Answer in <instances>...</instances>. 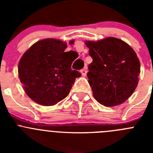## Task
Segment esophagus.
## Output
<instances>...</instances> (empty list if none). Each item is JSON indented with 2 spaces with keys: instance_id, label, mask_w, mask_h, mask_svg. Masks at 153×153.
<instances>
[{
  "instance_id": "34e87169",
  "label": "esophagus",
  "mask_w": 153,
  "mask_h": 153,
  "mask_svg": "<svg viewBox=\"0 0 153 153\" xmlns=\"http://www.w3.org/2000/svg\"><path fill=\"white\" fill-rule=\"evenodd\" d=\"M80 73H81V74H82V76H86V74H87V70H86V68L83 69V70H81Z\"/></svg>"
}]
</instances>
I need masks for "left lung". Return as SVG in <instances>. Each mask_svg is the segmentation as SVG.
I'll return each instance as SVG.
<instances>
[{"instance_id": "8db88e82", "label": "left lung", "mask_w": 153, "mask_h": 153, "mask_svg": "<svg viewBox=\"0 0 153 153\" xmlns=\"http://www.w3.org/2000/svg\"><path fill=\"white\" fill-rule=\"evenodd\" d=\"M85 44L93 58L87 76L94 98L108 107L122 104L139 83L140 63L136 52L123 40L113 36L86 40Z\"/></svg>"}]
</instances>
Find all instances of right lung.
<instances>
[{"instance_id":"right-lung-1","label":"right lung","mask_w":153,"mask_h":153,"mask_svg":"<svg viewBox=\"0 0 153 153\" xmlns=\"http://www.w3.org/2000/svg\"><path fill=\"white\" fill-rule=\"evenodd\" d=\"M67 47L60 40L44 39L31 46L19 61L18 76L24 91L36 103L56 104L67 97L76 78L81 76L71 69L73 51L65 52Z\"/></svg>"}]
</instances>
